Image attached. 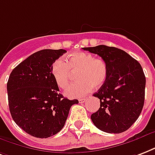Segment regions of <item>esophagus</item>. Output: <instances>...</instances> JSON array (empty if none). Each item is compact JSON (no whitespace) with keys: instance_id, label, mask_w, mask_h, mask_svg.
I'll use <instances>...</instances> for the list:
<instances>
[{"instance_id":"1","label":"esophagus","mask_w":155,"mask_h":155,"mask_svg":"<svg viewBox=\"0 0 155 155\" xmlns=\"http://www.w3.org/2000/svg\"><path fill=\"white\" fill-rule=\"evenodd\" d=\"M86 101V98H80L79 99V101H80V103H83V102H84Z\"/></svg>"}]
</instances>
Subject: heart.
Instances as JSON below:
<instances>
[{
	"label": "heart",
	"mask_w": 155,
	"mask_h": 155,
	"mask_svg": "<svg viewBox=\"0 0 155 155\" xmlns=\"http://www.w3.org/2000/svg\"><path fill=\"white\" fill-rule=\"evenodd\" d=\"M67 58V62L57 59L52 65L51 72L60 88H67L72 73L77 72V82L71 84L65 92L68 97L84 96L92 88H100L106 80L108 67L103 59L96 58L87 52H74L68 54Z\"/></svg>",
	"instance_id": "b5f03b06"
}]
</instances>
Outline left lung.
Returning <instances> with one entry per match:
<instances>
[{
	"label": "left lung",
	"mask_w": 155,
	"mask_h": 155,
	"mask_svg": "<svg viewBox=\"0 0 155 155\" xmlns=\"http://www.w3.org/2000/svg\"><path fill=\"white\" fill-rule=\"evenodd\" d=\"M97 54L106 62V80L93 96L100 108L91 115L98 129L108 133L125 132L136 122L145 101L146 76L139 62L115 47L97 45L83 48Z\"/></svg>",
	"instance_id": "1"
}]
</instances>
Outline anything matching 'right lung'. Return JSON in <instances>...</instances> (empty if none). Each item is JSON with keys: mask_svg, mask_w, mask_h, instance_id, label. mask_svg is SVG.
<instances>
[{"mask_svg": "<svg viewBox=\"0 0 155 155\" xmlns=\"http://www.w3.org/2000/svg\"><path fill=\"white\" fill-rule=\"evenodd\" d=\"M65 49H43L18 65L7 83L9 111L16 124L29 135L47 138L59 133L76 99L58 93L52 65Z\"/></svg>", "mask_w": 155, "mask_h": 155, "instance_id": "1", "label": "right lung"}]
</instances>
